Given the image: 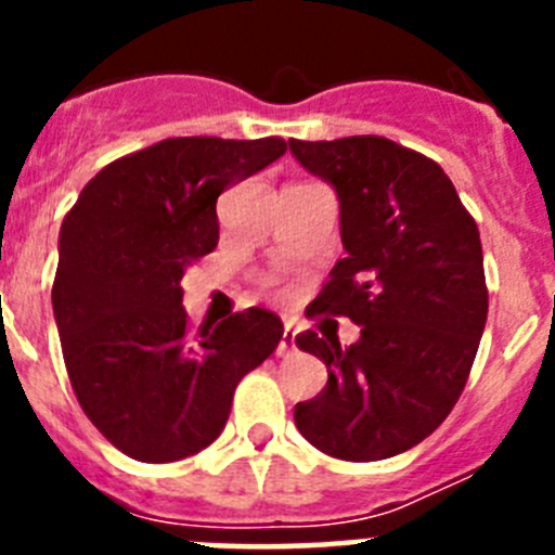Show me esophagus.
I'll return each instance as SVG.
<instances>
[{"mask_svg": "<svg viewBox=\"0 0 555 555\" xmlns=\"http://www.w3.org/2000/svg\"><path fill=\"white\" fill-rule=\"evenodd\" d=\"M297 350V333L292 331V327H283V338H281V345H278V356H292V352Z\"/></svg>", "mask_w": 555, "mask_h": 555, "instance_id": "1", "label": "esophagus"}]
</instances>
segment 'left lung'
<instances>
[{
    "mask_svg": "<svg viewBox=\"0 0 555 555\" xmlns=\"http://www.w3.org/2000/svg\"><path fill=\"white\" fill-rule=\"evenodd\" d=\"M288 150L338 197L347 258L317 308L361 327L350 347L313 331L297 336L325 361L327 386L294 405V423L333 459L405 453L453 411L483 336L478 224L442 166L389 139H292Z\"/></svg>",
    "mask_w": 555,
    "mask_h": 555,
    "instance_id": "8db88e82",
    "label": "left lung"
}]
</instances>
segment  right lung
Returning a JSON list of instances; mask_svg holds the SVG:
<instances>
[{"label": "right lung", "mask_w": 555, "mask_h": 555, "mask_svg": "<svg viewBox=\"0 0 555 555\" xmlns=\"http://www.w3.org/2000/svg\"><path fill=\"white\" fill-rule=\"evenodd\" d=\"M283 152V139L158 141L105 166L63 219L52 311L68 380L130 459L166 464L208 448L238 380L283 338L263 308L191 331L180 286L217 247L219 194Z\"/></svg>", "instance_id": "1"}]
</instances>
